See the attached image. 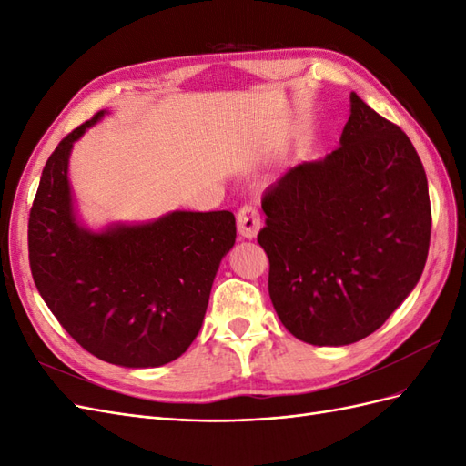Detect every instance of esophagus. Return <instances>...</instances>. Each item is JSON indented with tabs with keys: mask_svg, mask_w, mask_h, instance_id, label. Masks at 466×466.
<instances>
[{
	"mask_svg": "<svg viewBox=\"0 0 466 466\" xmlns=\"http://www.w3.org/2000/svg\"><path fill=\"white\" fill-rule=\"evenodd\" d=\"M260 225H262L260 211L255 206L247 204L237 211V229L243 237H247V238L257 237Z\"/></svg>",
	"mask_w": 466,
	"mask_h": 466,
	"instance_id": "esophagus-1",
	"label": "esophagus"
}]
</instances>
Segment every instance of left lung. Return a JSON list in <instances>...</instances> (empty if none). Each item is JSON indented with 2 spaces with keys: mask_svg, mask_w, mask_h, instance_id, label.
I'll use <instances>...</instances> for the list:
<instances>
[{
  "mask_svg": "<svg viewBox=\"0 0 466 466\" xmlns=\"http://www.w3.org/2000/svg\"><path fill=\"white\" fill-rule=\"evenodd\" d=\"M258 243L281 324L313 346L375 332L424 272L431 208L408 136L350 95L340 146L301 163L262 196Z\"/></svg>",
  "mask_w": 466,
  "mask_h": 466,
  "instance_id": "obj_1",
  "label": "left lung"
}]
</instances>
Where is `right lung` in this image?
Wrapping results in <instances>:
<instances>
[{"instance_id": "obj_1", "label": "right lung", "mask_w": 466, "mask_h": 466, "mask_svg": "<svg viewBox=\"0 0 466 466\" xmlns=\"http://www.w3.org/2000/svg\"><path fill=\"white\" fill-rule=\"evenodd\" d=\"M105 110L67 134L42 168L29 218L38 293L74 340L124 368H159L200 332L221 258L235 245L231 211H173L142 225L81 228L67 163Z\"/></svg>"}]
</instances>
